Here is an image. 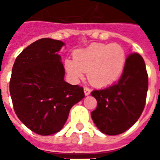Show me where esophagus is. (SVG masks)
I'll list each match as a JSON object with an SVG mask.
<instances>
[{
	"label": "esophagus",
	"mask_w": 160,
	"mask_h": 160,
	"mask_svg": "<svg viewBox=\"0 0 160 160\" xmlns=\"http://www.w3.org/2000/svg\"><path fill=\"white\" fill-rule=\"evenodd\" d=\"M83 92H84V95H89L91 93V89H89L88 87H84L83 88Z\"/></svg>",
	"instance_id": "esophagus-1"
}]
</instances>
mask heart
<instances>
[{
	"instance_id": "heart-1",
	"label": "heart",
	"mask_w": 160,
	"mask_h": 160,
	"mask_svg": "<svg viewBox=\"0 0 160 160\" xmlns=\"http://www.w3.org/2000/svg\"><path fill=\"white\" fill-rule=\"evenodd\" d=\"M126 60L125 50L118 43H92L76 51L73 59L65 61V68L74 82L82 78L83 72H87L90 83L104 87L121 77Z\"/></svg>"
}]
</instances>
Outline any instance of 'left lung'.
Returning <instances> with one entry per match:
<instances>
[{
	"label": "left lung",
	"mask_w": 160,
	"mask_h": 160,
	"mask_svg": "<svg viewBox=\"0 0 160 160\" xmlns=\"http://www.w3.org/2000/svg\"><path fill=\"white\" fill-rule=\"evenodd\" d=\"M148 83L142 57L138 53L129 54L118 83L91 92L97 101V108L91 116L99 130L117 135L133 126L143 111Z\"/></svg>",
	"instance_id": "left-lung-1"
}]
</instances>
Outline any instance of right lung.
I'll return each mask as SVG.
<instances>
[{
  "mask_svg": "<svg viewBox=\"0 0 160 160\" xmlns=\"http://www.w3.org/2000/svg\"><path fill=\"white\" fill-rule=\"evenodd\" d=\"M63 42L35 41L22 51L12 68L9 92L16 115L40 135L62 129L70 108L83 97V87L65 82L58 52Z\"/></svg>",
  "mask_w": 160,
  "mask_h": 160,
  "instance_id": "obj_1",
  "label": "right lung"
}]
</instances>
